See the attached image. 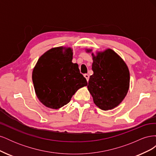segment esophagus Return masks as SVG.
<instances>
[{
    "label": "esophagus",
    "mask_w": 156,
    "mask_h": 156,
    "mask_svg": "<svg viewBox=\"0 0 156 156\" xmlns=\"http://www.w3.org/2000/svg\"><path fill=\"white\" fill-rule=\"evenodd\" d=\"M84 77L86 78L87 81H88V80H89V75H88V74H84Z\"/></svg>",
    "instance_id": "34e87169"
}]
</instances>
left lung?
I'll list each match as a JSON object with an SVG mask.
<instances>
[{
  "label": "left lung",
  "instance_id": "left-lung-1",
  "mask_svg": "<svg viewBox=\"0 0 156 156\" xmlns=\"http://www.w3.org/2000/svg\"><path fill=\"white\" fill-rule=\"evenodd\" d=\"M87 53L92 49H86ZM94 74L87 86L94 103L101 110L108 111L119 106L129 88L130 75L127 64L111 49L92 53Z\"/></svg>",
  "mask_w": 156,
  "mask_h": 156
}]
</instances>
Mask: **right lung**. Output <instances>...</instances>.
Listing matches in <instances>:
<instances>
[{"instance_id": "obj_1", "label": "right lung", "mask_w": 156, "mask_h": 156, "mask_svg": "<svg viewBox=\"0 0 156 156\" xmlns=\"http://www.w3.org/2000/svg\"><path fill=\"white\" fill-rule=\"evenodd\" d=\"M73 49L53 48L42 55L33 69L32 78L37 98L45 107L58 109L68 103L87 81L73 63Z\"/></svg>"}]
</instances>
